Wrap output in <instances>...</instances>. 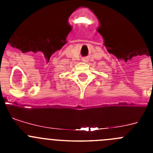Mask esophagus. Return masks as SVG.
Listing matches in <instances>:
<instances>
[{"label": "esophagus", "instance_id": "esophagus-1", "mask_svg": "<svg viewBox=\"0 0 153 153\" xmlns=\"http://www.w3.org/2000/svg\"><path fill=\"white\" fill-rule=\"evenodd\" d=\"M84 61H85V60H84Z\"/></svg>", "mask_w": 153, "mask_h": 153}]
</instances>
